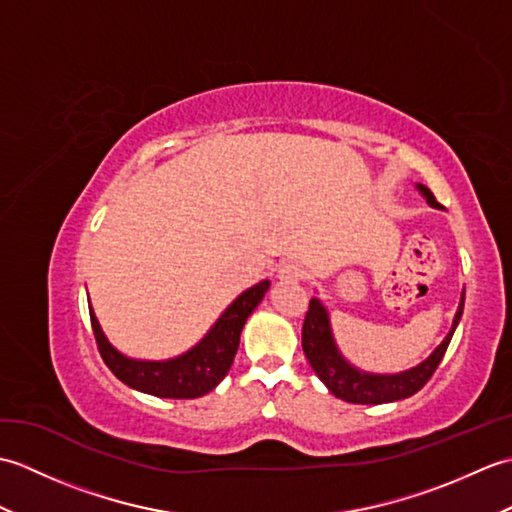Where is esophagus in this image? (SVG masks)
<instances>
[{"mask_svg":"<svg viewBox=\"0 0 512 512\" xmlns=\"http://www.w3.org/2000/svg\"><path fill=\"white\" fill-rule=\"evenodd\" d=\"M306 275H308V270L301 262H284L279 266V279H284V281H301V279H306Z\"/></svg>","mask_w":512,"mask_h":512,"instance_id":"34e87169","label":"esophagus"}]
</instances>
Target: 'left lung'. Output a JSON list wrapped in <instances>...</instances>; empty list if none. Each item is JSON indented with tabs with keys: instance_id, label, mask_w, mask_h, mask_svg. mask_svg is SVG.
Instances as JSON below:
<instances>
[{
	"instance_id": "obj_1",
	"label": "left lung",
	"mask_w": 512,
	"mask_h": 512,
	"mask_svg": "<svg viewBox=\"0 0 512 512\" xmlns=\"http://www.w3.org/2000/svg\"><path fill=\"white\" fill-rule=\"evenodd\" d=\"M424 195H427L429 204L440 206L438 200L433 198V193L427 187H418ZM464 310V297L460 301L458 314L453 319V328L442 345L433 352L427 361L420 363L418 367L409 369V372L394 374V376H376V374H363L358 372L356 367L345 363V358L339 354L330 332V321L328 312L321 306L317 299L310 301L306 319H303V330H301V345L303 354H306L310 367L314 369L325 387H328L336 398L345 402H354V405H380V402H394L409 398L420 391L424 385L429 383V378L436 372L444 352L451 343V336L455 332V325H458Z\"/></svg>"
}]
</instances>
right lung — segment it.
<instances>
[{"label":"right lung","instance_id":"1","mask_svg":"<svg viewBox=\"0 0 512 512\" xmlns=\"http://www.w3.org/2000/svg\"><path fill=\"white\" fill-rule=\"evenodd\" d=\"M268 286L270 281H259L242 292L193 350L171 361H134L116 352L90 310L96 347L112 374L132 389L158 398H200L228 374L239 347V334L250 312L264 299Z\"/></svg>","mask_w":512,"mask_h":512}]
</instances>
